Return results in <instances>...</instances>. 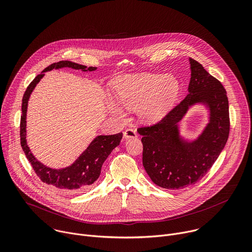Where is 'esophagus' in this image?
I'll list each match as a JSON object with an SVG mask.
<instances>
[{
	"instance_id": "obj_1",
	"label": "esophagus",
	"mask_w": 252,
	"mask_h": 252,
	"mask_svg": "<svg viewBox=\"0 0 252 252\" xmlns=\"http://www.w3.org/2000/svg\"><path fill=\"white\" fill-rule=\"evenodd\" d=\"M124 137L126 138H132V137H136V131L133 128H127L124 131Z\"/></svg>"
}]
</instances>
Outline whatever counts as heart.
<instances>
[{
  "instance_id": "b5f03b06",
  "label": "heart",
  "mask_w": 252,
  "mask_h": 252,
  "mask_svg": "<svg viewBox=\"0 0 252 252\" xmlns=\"http://www.w3.org/2000/svg\"><path fill=\"white\" fill-rule=\"evenodd\" d=\"M117 100L127 109H136L138 117L147 122L159 120L177 96L179 83L173 76L135 74L119 78L113 85ZM113 114L122 117L121 107L110 102Z\"/></svg>"
}]
</instances>
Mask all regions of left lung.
I'll return each mask as SVG.
<instances>
[{
  "label": "left lung",
  "instance_id": "8db88e82",
  "mask_svg": "<svg viewBox=\"0 0 252 252\" xmlns=\"http://www.w3.org/2000/svg\"><path fill=\"white\" fill-rule=\"evenodd\" d=\"M191 78L189 94L158 123L140 126L142 164L152 181L167 189L196 184L207 173L223 150L230 121L226 91L222 84L189 58ZM203 101L211 109V122L203 134L190 144L178 137L177 123L188 106Z\"/></svg>",
  "mask_w": 252,
  "mask_h": 252
}]
</instances>
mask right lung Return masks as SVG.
Here are the masks:
<instances>
[{
	"instance_id": "obj_1",
	"label": "right lung",
	"mask_w": 252,
	"mask_h": 252,
	"mask_svg": "<svg viewBox=\"0 0 252 252\" xmlns=\"http://www.w3.org/2000/svg\"><path fill=\"white\" fill-rule=\"evenodd\" d=\"M63 66L90 71L96 68L95 66L87 67L86 65L69 61H61L47 66L40 75H38L32 81L23 96L22 116L20 123L21 146L28 160L33 168V171L40 177L43 183L68 191L83 192L90 189L98 178L102 163L107 158V157L110 156L113 150L120 145L121 139L123 138L122 132L113 135H98L92 141L89 148L73 164L63 169H53L39 162L30 152L26 141V113L31 93L32 92L35 85L44 77L45 71Z\"/></svg>"
}]
</instances>
